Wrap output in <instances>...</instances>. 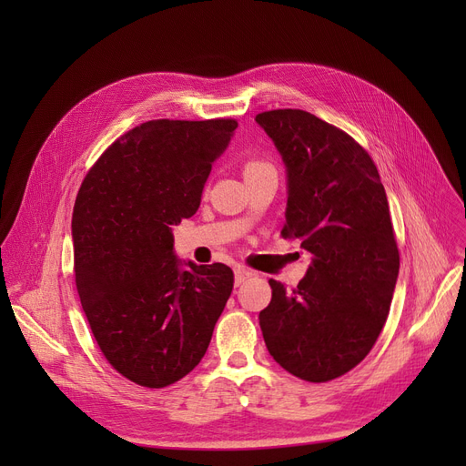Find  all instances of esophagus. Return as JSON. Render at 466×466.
I'll list each match as a JSON object with an SVG mask.
<instances>
[{
    "label": "esophagus",
    "mask_w": 466,
    "mask_h": 466,
    "mask_svg": "<svg viewBox=\"0 0 466 466\" xmlns=\"http://www.w3.org/2000/svg\"><path fill=\"white\" fill-rule=\"evenodd\" d=\"M251 276H253V272H249L248 268H243V266H238L236 270H234V281H236V285L243 283V281H246V279L251 278Z\"/></svg>",
    "instance_id": "1"
}]
</instances>
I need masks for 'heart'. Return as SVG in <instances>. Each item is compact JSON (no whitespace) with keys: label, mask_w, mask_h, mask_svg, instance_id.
I'll list each match as a JSON object with an SVG mask.
<instances>
[{"label":"heart","mask_w":466,"mask_h":466,"mask_svg":"<svg viewBox=\"0 0 466 466\" xmlns=\"http://www.w3.org/2000/svg\"><path fill=\"white\" fill-rule=\"evenodd\" d=\"M243 174H246V179L262 176V174H276V169L270 162H262V160H251L243 167Z\"/></svg>","instance_id":"1"}]
</instances>
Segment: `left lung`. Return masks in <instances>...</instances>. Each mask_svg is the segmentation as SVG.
Segmentation results:
<instances>
[{"instance_id": "8db88e82", "label": "left lung", "mask_w": 466, "mask_h": 466, "mask_svg": "<svg viewBox=\"0 0 466 466\" xmlns=\"http://www.w3.org/2000/svg\"><path fill=\"white\" fill-rule=\"evenodd\" d=\"M255 120L287 171L281 234L311 253L297 289L270 279L258 323L287 372L329 381L370 353L387 321L400 266L387 194L370 155L319 116L276 109Z\"/></svg>"}]
</instances>
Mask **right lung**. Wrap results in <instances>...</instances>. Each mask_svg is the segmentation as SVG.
I'll use <instances>...</instances> for the list:
<instances>
[{"label": "right lung", "mask_w": 466, "mask_h": 466, "mask_svg": "<svg viewBox=\"0 0 466 466\" xmlns=\"http://www.w3.org/2000/svg\"><path fill=\"white\" fill-rule=\"evenodd\" d=\"M232 118L149 120L88 171L73 208L76 285L113 369L160 389L202 360L234 287L227 264L179 260L174 227L200 208Z\"/></svg>", "instance_id": "1"}]
</instances>
